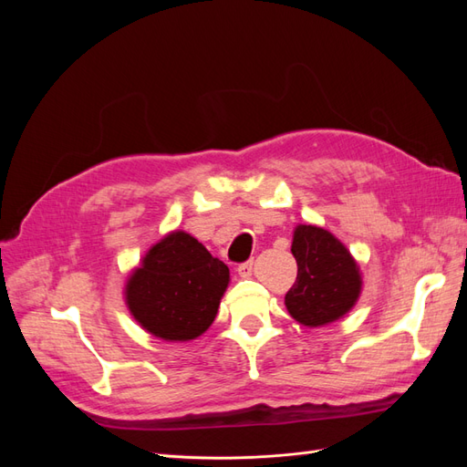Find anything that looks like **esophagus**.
I'll list each match as a JSON object with an SVG mask.
<instances>
[{
  "label": "esophagus",
  "instance_id": "34e87169",
  "mask_svg": "<svg viewBox=\"0 0 467 467\" xmlns=\"http://www.w3.org/2000/svg\"><path fill=\"white\" fill-rule=\"evenodd\" d=\"M251 273H253V261H245V263H242V265L237 266V275L242 276V278L251 276Z\"/></svg>",
  "mask_w": 467,
  "mask_h": 467
}]
</instances>
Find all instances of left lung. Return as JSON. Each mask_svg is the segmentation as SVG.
Segmentation results:
<instances>
[{
    "label": "left lung",
    "mask_w": 467,
    "mask_h": 467,
    "mask_svg": "<svg viewBox=\"0 0 467 467\" xmlns=\"http://www.w3.org/2000/svg\"><path fill=\"white\" fill-rule=\"evenodd\" d=\"M292 255L298 276L286 292L288 314L306 327H321L348 314L357 304L362 278L350 251L327 230L298 225Z\"/></svg>",
    "instance_id": "8db88e82"
}]
</instances>
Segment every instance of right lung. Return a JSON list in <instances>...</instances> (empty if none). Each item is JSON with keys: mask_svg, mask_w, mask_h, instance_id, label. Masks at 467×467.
Returning a JSON list of instances; mask_svg holds the SVG:
<instances>
[{"mask_svg": "<svg viewBox=\"0 0 467 467\" xmlns=\"http://www.w3.org/2000/svg\"><path fill=\"white\" fill-rule=\"evenodd\" d=\"M230 268L187 232L160 239L126 282L134 319L163 341L201 337L218 314Z\"/></svg>", "mask_w": 467, "mask_h": 467, "instance_id": "right-lung-1", "label": "right lung"}]
</instances>
